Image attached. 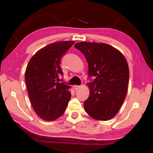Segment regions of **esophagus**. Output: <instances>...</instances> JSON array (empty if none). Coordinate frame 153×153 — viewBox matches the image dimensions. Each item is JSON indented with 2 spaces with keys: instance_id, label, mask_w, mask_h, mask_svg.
<instances>
[{
  "instance_id": "1",
  "label": "esophagus",
  "mask_w": 153,
  "mask_h": 153,
  "mask_svg": "<svg viewBox=\"0 0 153 153\" xmlns=\"http://www.w3.org/2000/svg\"><path fill=\"white\" fill-rule=\"evenodd\" d=\"M80 88V86L79 85H74V89H75V90H77V89H79Z\"/></svg>"
}]
</instances>
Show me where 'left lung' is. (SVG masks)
I'll return each instance as SVG.
<instances>
[{
  "instance_id": "left-lung-1",
  "label": "left lung",
  "mask_w": 153,
  "mask_h": 153,
  "mask_svg": "<svg viewBox=\"0 0 153 153\" xmlns=\"http://www.w3.org/2000/svg\"><path fill=\"white\" fill-rule=\"evenodd\" d=\"M74 47L88 64L89 96L84 102L86 112L94 119L112 118L124 100L129 81V68L123 55L105 43L82 42Z\"/></svg>"
}]
</instances>
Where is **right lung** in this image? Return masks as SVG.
<instances>
[{
    "label": "right lung",
    "instance_id": "1",
    "mask_svg": "<svg viewBox=\"0 0 153 153\" xmlns=\"http://www.w3.org/2000/svg\"><path fill=\"white\" fill-rule=\"evenodd\" d=\"M74 41H60L47 45L32 57L25 79L31 105L41 118L56 120L64 113L71 98L68 86L58 81L62 76L61 60Z\"/></svg>",
    "mask_w": 153,
    "mask_h": 153
}]
</instances>
